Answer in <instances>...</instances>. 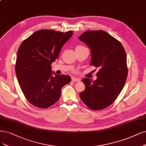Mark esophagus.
Returning <instances> with one entry per match:
<instances>
[{"mask_svg":"<svg viewBox=\"0 0 146 146\" xmlns=\"http://www.w3.org/2000/svg\"><path fill=\"white\" fill-rule=\"evenodd\" d=\"M72 81L74 82H78L80 81V79L78 78H75V77H72Z\"/></svg>","mask_w":146,"mask_h":146,"instance_id":"1","label":"esophagus"}]
</instances>
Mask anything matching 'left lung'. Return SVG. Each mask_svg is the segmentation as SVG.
<instances>
[{
  "label": "left lung",
  "instance_id": "left-lung-1",
  "mask_svg": "<svg viewBox=\"0 0 146 146\" xmlns=\"http://www.w3.org/2000/svg\"><path fill=\"white\" fill-rule=\"evenodd\" d=\"M91 52L90 64L99 68L97 80L82 79L85 89L80 97L92 110L112 104L123 89L127 75L125 50L119 41L102 30L88 31L78 37Z\"/></svg>",
  "mask_w": 146,
  "mask_h": 146
}]
</instances>
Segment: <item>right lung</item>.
<instances>
[{
	"mask_svg": "<svg viewBox=\"0 0 146 146\" xmlns=\"http://www.w3.org/2000/svg\"><path fill=\"white\" fill-rule=\"evenodd\" d=\"M72 34V31L38 30L19 46L15 69L17 78L25 97L35 106L48 108L56 103L62 88L71 82L68 75L52 72L51 64Z\"/></svg>",
	"mask_w": 146,
	"mask_h": 146,
	"instance_id": "obj_1",
	"label": "right lung"
}]
</instances>
